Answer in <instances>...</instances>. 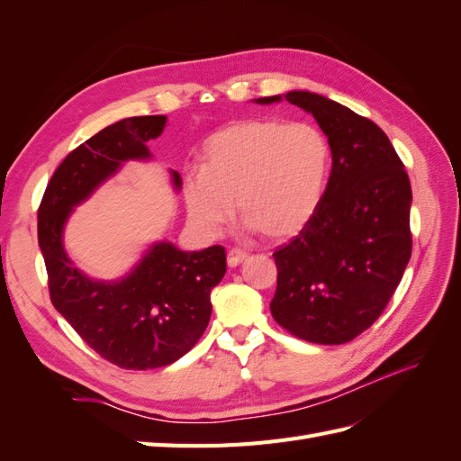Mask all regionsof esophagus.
<instances>
[{"label":"esophagus","mask_w":461,"mask_h":461,"mask_svg":"<svg viewBox=\"0 0 461 461\" xmlns=\"http://www.w3.org/2000/svg\"><path fill=\"white\" fill-rule=\"evenodd\" d=\"M246 258H248V254L244 252V249H239V248L229 249V254H227L229 267H236V265H240Z\"/></svg>","instance_id":"34e87169"}]
</instances>
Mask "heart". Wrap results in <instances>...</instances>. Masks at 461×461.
<instances>
[{
    "label": "heart",
    "mask_w": 461,
    "mask_h": 461,
    "mask_svg": "<svg viewBox=\"0 0 461 461\" xmlns=\"http://www.w3.org/2000/svg\"><path fill=\"white\" fill-rule=\"evenodd\" d=\"M330 144L312 122L246 119L209 136L200 171L183 176L192 227L213 236L234 213L269 239H288L305 227L323 198Z\"/></svg>",
    "instance_id": "b5f03b06"
}]
</instances>
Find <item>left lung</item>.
Masks as SVG:
<instances>
[{
	"label": "left lung",
	"instance_id": "left-lung-1",
	"mask_svg": "<svg viewBox=\"0 0 461 461\" xmlns=\"http://www.w3.org/2000/svg\"><path fill=\"white\" fill-rule=\"evenodd\" d=\"M286 100L308 111L330 144L323 198L296 239L273 254L271 313L294 337L344 344L384 312L411 256V186L388 136L366 117L305 90Z\"/></svg>",
	"mask_w": 461,
	"mask_h": 461
}]
</instances>
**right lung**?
Listing matches in <instances>:
<instances>
[{
	"label": "right lung",
	"mask_w": 461,
	"mask_h": 461,
	"mask_svg": "<svg viewBox=\"0 0 461 461\" xmlns=\"http://www.w3.org/2000/svg\"><path fill=\"white\" fill-rule=\"evenodd\" d=\"M165 122V115L129 117L94 134L58 167L38 209L51 303L92 350L122 369H156L183 357L203 334L209 294L227 273L222 246L183 252L167 240L153 242L117 281H97L67 256L63 232L73 209L127 161L151 159L146 144ZM171 183L180 190L176 171Z\"/></svg>",
	"instance_id": "right-lung-1"
}]
</instances>
